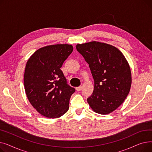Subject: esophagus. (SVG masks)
<instances>
[{
	"label": "esophagus",
	"instance_id": "obj_1",
	"mask_svg": "<svg viewBox=\"0 0 152 152\" xmlns=\"http://www.w3.org/2000/svg\"><path fill=\"white\" fill-rule=\"evenodd\" d=\"M82 88H83L82 86H79V87H76V91H80L82 89Z\"/></svg>",
	"mask_w": 152,
	"mask_h": 152
}]
</instances>
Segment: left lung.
<instances>
[{
    "label": "left lung",
    "instance_id": "left-lung-1",
    "mask_svg": "<svg viewBox=\"0 0 152 152\" xmlns=\"http://www.w3.org/2000/svg\"><path fill=\"white\" fill-rule=\"evenodd\" d=\"M77 50L89 64L94 80V89L87 99L95 113L107 115L124 102L132 83L129 63L116 47L92 41L78 44Z\"/></svg>",
    "mask_w": 152,
    "mask_h": 152
}]
</instances>
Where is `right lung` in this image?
<instances>
[{"label":"right lung","mask_w":152,"mask_h":152,"mask_svg":"<svg viewBox=\"0 0 152 152\" xmlns=\"http://www.w3.org/2000/svg\"><path fill=\"white\" fill-rule=\"evenodd\" d=\"M73 50L69 44L47 45L36 50L26 63L24 75L26 96L45 117L57 118L69 109L75 89L67 84L60 68Z\"/></svg>","instance_id":"1"}]
</instances>
